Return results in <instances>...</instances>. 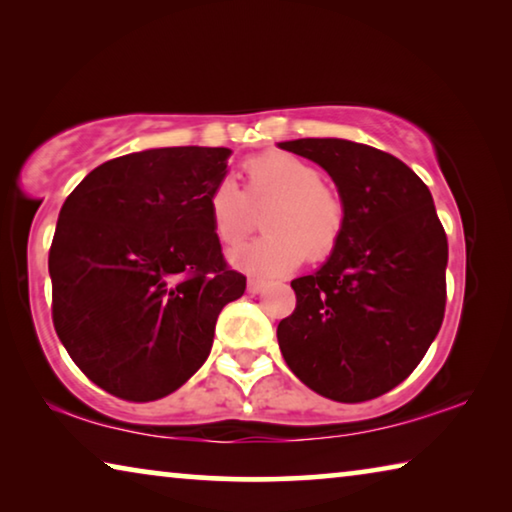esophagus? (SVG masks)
I'll return each mask as SVG.
<instances>
[{
    "instance_id": "esophagus-1",
    "label": "esophagus",
    "mask_w": 512,
    "mask_h": 512,
    "mask_svg": "<svg viewBox=\"0 0 512 512\" xmlns=\"http://www.w3.org/2000/svg\"><path fill=\"white\" fill-rule=\"evenodd\" d=\"M266 287V280L262 278H248V291L250 294H259Z\"/></svg>"
}]
</instances>
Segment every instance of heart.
I'll list each match as a JSON object with an SVG mask.
<instances>
[{"mask_svg": "<svg viewBox=\"0 0 512 512\" xmlns=\"http://www.w3.org/2000/svg\"><path fill=\"white\" fill-rule=\"evenodd\" d=\"M246 193L221 180L207 198L216 237L237 243L250 230V205L271 200L262 216L266 234L241 243L230 253L237 269L275 275L307 259H323L342 237L346 207L337 189L321 182V170L291 152H262L243 161Z\"/></svg>", "mask_w": 512, "mask_h": 512, "instance_id": "obj_1", "label": "heart"}]
</instances>
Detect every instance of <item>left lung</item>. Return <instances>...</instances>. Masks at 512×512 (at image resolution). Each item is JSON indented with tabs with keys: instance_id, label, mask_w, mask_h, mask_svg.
I'll use <instances>...</instances> for the list:
<instances>
[{
	"instance_id": "8db88e82",
	"label": "left lung",
	"mask_w": 512,
	"mask_h": 512,
	"mask_svg": "<svg viewBox=\"0 0 512 512\" xmlns=\"http://www.w3.org/2000/svg\"><path fill=\"white\" fill-rule=\"evenodd\" d=\"M328 170L346 207L319 271L291 280L296 310L278 326L287 367L339 403L383 396L415 371L440 332L446 243L433 196L401 159L344 139L280 143Z\"/></svg>"
}]
</instances>
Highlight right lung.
<instances>
[{"mask_svg":"<svg viewBox=\"0 0 512 512\" xmlns=\"http://www.w3.org/2000/svg\"><path fill=\"white\" fill-rule=\"evenodd\" d=\"M227 148H157L91 170L63 202L50 248L52 321L72 362L118 399L182 387L246 291L227 266L207 198Z\"/></svg>","mask_w":512,"mask_h":512,"instance_id":"1","label":"right lung"}]
</instances>
